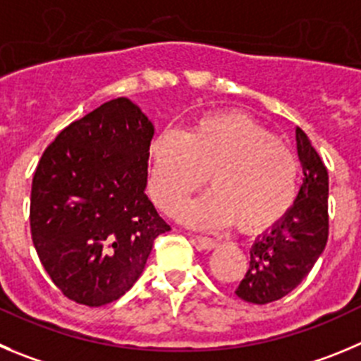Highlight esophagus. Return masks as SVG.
Instances as JSON below:
<instances>
[{
  "instance_id": "obj_1",
  "label": "esophagus",
  "mask_w": 361,
  "mask_h": 361,
  "mask_svg": "<svg viewBox=\"0 0 361 361\" xmlns=\"http://www.w3.org/2000/svg\"><path fill=\"white\" fill-rule=\"evenodd\" d=\"M194 240H196V244L201 245L203 249H214L219 245V242L215 240V238L203 237V235H194Z\"/></svg>"
}]
</instances>
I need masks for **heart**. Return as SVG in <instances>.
Here are the masks:
<instances>
[{"label": "heart", "instance_id": "obj_1", "mask_svg": "<svg viewBox=\"0 0 361 361\" xmlns=\"http://www.w3.org/2000/svg\"><path fill=\"white\" fill-rule=\"evenodd\" d=\"M208 176L212 192L185 217L201 228L237 222L262 231L281 221L299 188V161L274 135L233 112L197 119L185 133L165 130L149 144V194L164 214L176 215Z\"/></svg>", "mask_w": 361, "mask_h": 361}]
</instances>
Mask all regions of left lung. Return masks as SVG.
I'll return each mask as SVG.
<instances>
[{
  "instance_id": "obj_1",
  "label": "left lung",
  "mask_w": 361,
  "mask_h": 361,
  "mask_svg": "<svg viewBox=\"0 0 361 361\" xmlns=\"http://www.w3.org/2000/svg\"><path fill=\"white\" fill-rule=\"evenodd\" d=\"M302 185L287 215L255 240L251 262L235 294L267 305L290 294L308 276L328 242V169L301 128H295Z\"/></svg>"
}]
</instances>
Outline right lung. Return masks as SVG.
I'll use <instances>...</instances> for the list:
<instances>
[{"mask_svg":"<svg viewBox=\"0 0 361 361\" xmlns=\"http://www.w3.org/2000/svg\"><path fill=\"white\" fill-rule=\"evenodd\" d=\"M154 126L128 97L63 128L33 174L30 228L40 264L71 301L126 294L171 226L146 196Z\"/></svg>","mask_w":361,"mask_h":361,"instance_id":"obj_1","label":"right lung"}]
</instances>
